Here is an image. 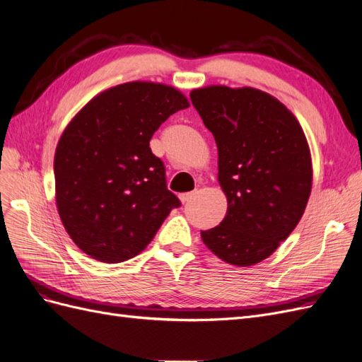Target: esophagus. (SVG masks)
<instances>
[{"instance_id":"1","label":"esophagus","mask_w":362,"mask_h":362,"mask_svg":"<svg viewBox=\"0 0 362 362\" xmlns=\"http://www.w3.org/2000/svg\"><path fill=\"white\" fill-rule=\"evenodd\" d=\"M196 193L198 192H190V193H182V194H180V201L184 204V202H189V201H192L193 198H196Z\"/></svg>"}]
</instances>
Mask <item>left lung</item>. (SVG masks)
I'll return each mask as SVG.
<instances>
[{
    "mask_svg": "<svg viewBox=\"0 0 362 362\" xmlns=\"http://www.w3.org/2000/svg\"><path fill=\"white\" fill-rule=\"evenodd\" d=\"M192 103L217 145V181L228 210L202 242L228 264L269 258L299 223L313 185L308 141L275 96L254 87L206 86Z\"/></svg>",
    "mask_w": 362,
    "mask_h": 362,
    "instance_id": "obj_1",
    "label": "left lung"
}]
</instances>
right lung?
I'll list each match as a JSON object with an SVG mask.
<instances>
[{"label": "right lung", "instance_id": "add662e5", "mask_svg": "<svg viewBox=\"0 0 362 362\" xmlns=\"http://www.w3.org/2000/svg\"><path fill=\"white\" fill-rule=\"evenodd\" d=\"M189 105L172 86L129 81L98 93L64 128L54 156L56 204L84 254L108 264L139 255L181 205L149 140Z\"/></svg>", "mask_w": 362, "mask_h": 362}]
</instances>
